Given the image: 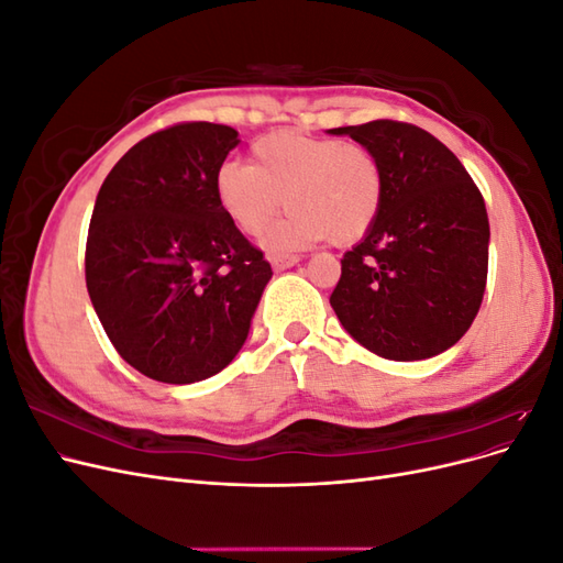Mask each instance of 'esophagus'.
I'll use <instances>...</instances> for the list:
<instances>
[{
	"label": "esophagus",
	"mask_w": 563,
	"mask_h": 563,
	"mask_svg": "<svg viewBox=\"0 0 563 563\" xmlns=\"http://www.w3.org/2000/svg\"><path fill=\"white\" fill-rule=\"evenodd\" d=\"M298 263H300L298 255H275V258H272V267H275V272H284Z\"/></svg>",
	"instance_id": "1"
}]
</instances>
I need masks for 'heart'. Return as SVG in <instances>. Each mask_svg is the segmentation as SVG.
Instances as JSON below:
<instances>
[{
  "label": "heart",
  "mask_w": 563,
  "mask_h": 563,
  "mask_svg": "<svg viewBox=\"0 0 563 563\" xmlns=\"http://www.w3.org/2000/svg\"><path fill=\"white\" fill-rule=\"evenodd\" d=\"M213 190L218 207L246 234L265 232L286 199L291 211L267 234L272 251L308 249L327 236L350 244L376 223L385 168L366 145L282 129L253 141L251 164H220Z\"/></svg>",
  "instance_id": "obj_1"
}]
</instances>
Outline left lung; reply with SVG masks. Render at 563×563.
I'll list each match as a JSON object with an SVG mask.
<instances>
[{
	"label": "left lung",
	"mask_w": 563,
	"mask_h": 563,
	"mask_svg": "<svg viewBox=\"0 0 563 563\" xmlns=\"http://www.w3.org/2000/svg\"><path fill=\"white\" fill-rule=\"evenodd\" d=\"M329 133L371 147L385 168L383 209L340 261L331 308L383 360L446 352L472 327L486 288L490 230L479 187L444 143L413 124L376 119Z\"/></svg>",
	"instance_id": "8db88e82"
}]
</instances>
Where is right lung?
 I'll return each mask as SVG.
<instances>
[{
  "mask_svg": "<svg viewBox=\"0 0 563 563\" xmlns=\"http://www.w3.org/2000/svg\"><path fill=\"white\" fill-rule=\"evenodd\" d=\"M232 126L187 122L135 143L100 185L87 288L119 356L190 385L246 343L272 267L216 201L213 176L240 145Z\"/></svg>",
  "mask_w": 563,
  "mask_h": 563,
  "instance_id": "add662e5",
  "label": "right lung"
}]
</instances>
